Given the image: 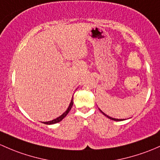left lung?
<instances>
[{
    "label": "left lung",
    "instance_id": "8db88e82",
    "mask_svg": "<svg viewBox=\"0 0 160 160\" xmlns=\"http://www.w3.org/2000/svg\"><path fill=\"white\" fill-rule=\"evenodd\" d=\"M99 110H100V112H101L103 114L104 116H106V117H107V118L110 119V120H114V121H122V120H124V119H116V118H112V117H109L108 115H107V114H105V113H104V112H102V111L101 110H100V109H99Z\"/></svg>",
    "mask_w": 160,
    "mask_h": 160
}]
</instances>
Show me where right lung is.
<instances>
[{
	"instance_id": "add662e5",
	"label": "right lung",
	"mask_w": 160,
	"mask_h": 160,
	"mask_svg": "<svg viewBox=\"0 0 160 160\" xmlns=\"http://www.w3.org/2000/svg\"><path fill=\"white\" fill-rule=\"evenodd\" d=\"M73 99L72 98L71 101H70V105H69V107H68V108H67V110L65 111V112H63V113L62 114L61 116H60V117H58V118L54 119V120H53L48 121V122H43L44 124H48V125H50V124H54V123H57V122H60V121L63 120V119L64 118V117L67 115V114H68V112H70V110H71L72 107H73Z\"/></svg>"
}]
</instances>
